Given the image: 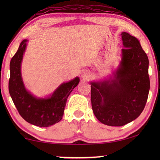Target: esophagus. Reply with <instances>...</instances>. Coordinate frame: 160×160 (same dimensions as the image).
<instances>
[{"label": "esophagus", "instance_id": "34e87169", "mask_svg": "<svg viewBox=\"0 0 160 160\" xmlns=\"http://www.w3.org/2000/svg\"><path fill=\"white\" fill-rule=\"evenodd\" d=\"M81 77H82L83 79H85V80L88 79V78L90 77V72L88 71V70H83L82 73H81Z\"/></svg>", "mask_w": 160, "mask_h": 160}]
</instances>
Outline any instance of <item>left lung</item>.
<instances>
[{
  "instance_id": "left-lung-1",
  "label": "left lung",
  "mask_w": 160,
  "mask_h": 160,
  "mask_svg": "<svg viewBox=\"0 0 160 160\" xmlns=\"http://www.w3.org/2000/svg\"><path fill=\"white\" fill-rule=\"evenodd\" d=\"M124 48L112 77L91 84L92 107L100 122L122 126L140 115L150 90L149 60L137 38L121 34Z\"/></svg>"
}]
</instances>
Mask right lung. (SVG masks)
Masks as SVG:
<instances>
[{
  "label": "right lung",
  "instance_id": "1",
  "mask_svg": "<svg viewBox=\"0 0 160 160\" xmlns=\"http://www.w3.org/2000/svg\"><path fill=\"white\" fill-rule=\"evenodd\" d=\"M28 42V39H24L20 43L10 61L9 92L19 113L27 122L39 127H48L62 119L68 97L78 85L80 78L76 77L62 83L52 94L45 98L34 96L25 88L21 74V64Z\"/></svg>",
  "mask_w": 160,
  "mask_h": 160
}]
</instances>
